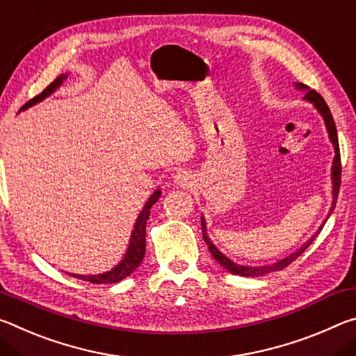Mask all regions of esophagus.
I'll list each match as a JSON object with an SVG mask.
<instances>
[{
    "mask_svg": "<svg viewBox=\"0 0 356 356\" xmlns=\"http://www.w3.org/2000/svg\"><path fill=\"white\" fill-rule=\"evenodd\" d=\"M173 178H175V183H177L179 188H186V186L191 184V177L188 172H178Z\"/></svg>",
    "mask_w": 356,
    "mask_h": 356,
    "instance_id": "obj_1",
    "label": "esophagus"
}]
</instances>
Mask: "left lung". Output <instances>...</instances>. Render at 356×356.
<instances>
[{
	"label": "left lung",
	"instance_id": "obj_1",
	"mask_svg": "<svg viewBox=\"0 0 356 356\" xmlns=\"http://www.w3.org/2000/svg\"><path fill=\"white\" fill-rule=\"evenodd\" d=\"M295 86L298 90H306V95L305 99L307 102H311L314 107L318 110V113L323 116L325 120V126H326V131H328V136L331 143H333L334 147V161H333V172H331V177H333V205H331V209L328 213V218L331 211H333L334 207H336V199H337V194H339V188H341V153H339V142H337V131H336V124H334V120L333 116H331V112L328 106H326L325 99L318 95L317 91L314 90H307V86H305L302 83H295ZM326 218L323 220V224L318 227V230L316 232V235L311 236V240H307L302 246L296 250V252L290 254L289 257H285L282 260L276 261V264H271V265H264V266H244V265H238L235 261H232L229 257H225V255L220 252V250L214 246L213 241L208 238V233H207V224H205V219L202 218V233H203V240L208 244V249L211 255L214 257V260L218 261V264L222 265L227 271H230L232 275H238V276H246V277H255V276H264L266 273H271V271H279V270H284L285 266H289L292 261H295L296 259L300 257V255L305 252V250L311 246V243L316 240V236L320 233V230L323 229V225L326 220Z\"/></svg>",
	"mask_w": 356,
	"mask_h": 356
}]
</instances>
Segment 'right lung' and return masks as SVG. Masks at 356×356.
Wrapping results in <instances>:
<instances>
[{"label":"right lung","mask_w":356,"mask_h":356,"mask_svg":"<svg viewBox=\"0 0 356 356\" xmlns=\"http://www.w3.org/2000/svg\"><path fill=\"white\" fill-rule=\"evenodd\" d=\"M66 77H67V74H63V75H60V77H56L42 92H40V95L33 97L31 101H28L20 110H26L28 107H31V106H34V104L42 101V99H45L47 96H50L51 92L56 91V88H60L63 80H66ZM159 197H161V189H156L153 194H151L148 202L145 203V207L142 211H140L136 224H134L129 248H127V250H126L124 259L121 260L118 265L112 268V270L107 273H102V275H95V276L71 275V276L83 279V281H88L92 284H115V282H120L121 279L127 277L131 273L136 271V268L142 264V260L145 257V235H147V220L149 218V209L157 200H159Z\"/></svg>","instance_id":"1"}]
</instances>
